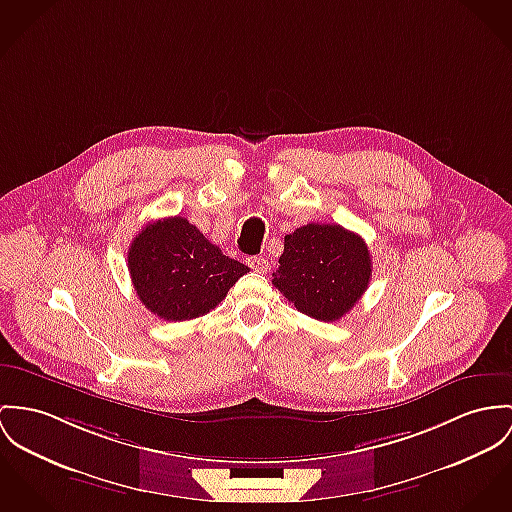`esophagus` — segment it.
I'll use <instances>...</instances> for the list:
<instances>
[{
  "label": "esophagus",
  "mask_w": 512,
  "mask_h": 512,
  "mask_svg": "<svg viewBox=\"0 0 512 512\" xmlns=\"http://www.w3.org/2000/svg\"><path fill=\"white\" fill-rule=\"evenodd\" d=\"M247 265L255 271V273H267L269 271V261L265 257H249Z\"/></svg>",
  "instance_id": "esophagus-1"
}]
</instances>
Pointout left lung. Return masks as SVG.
<instances>
[{
  "label": "left lung",
  "instance_id": "1",
  "mask_svg": "<svg viewBox=\"0 0 512 512\" xmlns=\"http://www.w3.org/2000/svg\"><path fill=\"white\" fill-rule=\"evenodd\" d=\"M273 284L298 312L337 321L366 292L372 259L364 239L337 224H308L284 237Z\"/></svg>",
  "mask_w": 512,
  "mask_h": 512
}]
</instances>
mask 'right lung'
Wrapping results in <instances>:
<instances>
[{"label":"right lung","instance_id":"right-lung-1","mask_svg":"<svg viewBox=\"0 0 512 512\" xmlns=\"http://www.w3.org/2000/svg\"><path fill=\"white\" fill-rule=\"evenodd\" d=\"M128 271L140 302L167 321L214 310L249 267L230 259L187 218L150 222L128 249Z\"/></svg>","mask_w":512,"mask_h":512}]
</instances>
